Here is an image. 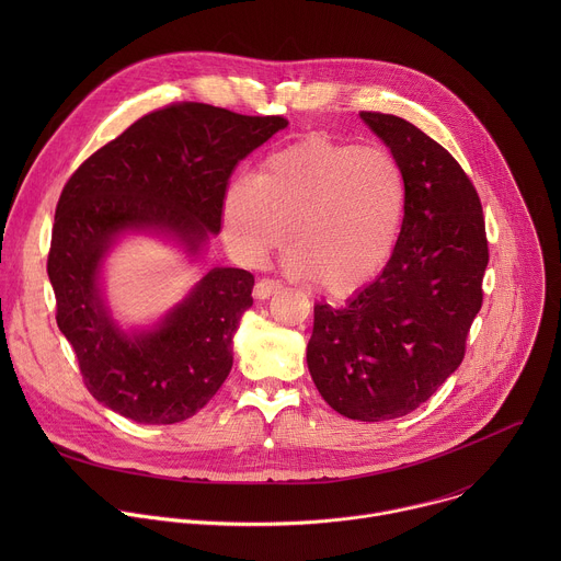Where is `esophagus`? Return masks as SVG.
I'll use <instances>...</instances> for the list:
<instances>
[{
    "mask_svg": "<svg viewBox=\"0 0 561 561\" xmlns=\"http://www.w3.org/2000/svg\"><path fill=\"white\" fill-rule=\"evenodd\" d=\"M279 288H282V282H279V279H268V277H264V279H260V282L255 284L253 295H255L257 299H268V297L275 295Z\"/></svg>",
    "mask_w": 561,
    "mask_h": 561,
    "instance_id": "34e87169",
    "label": "esophagus"
}]
</instances>
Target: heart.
Instances as JSON below:
<instances>
[{
    "label": "heart",
    "instance_id": "b5f03b06",
    "mask_svg": "<svg viewBox=\"0 0 561 561\" xmlns=\"http://www.w3.org/2000/svg\"><path fill=\"white\" fill-rule=\"evenodd\" d=\"M407 195V175L386 148L312 133L271 152L255 180L226 186L221 228L249 264L279 249L290 228V271L331 297H351L392 260Z\"/></svg>",
    "mask_w": 561,
    "mask_h": 561
}]
</instances>
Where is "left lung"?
<instances>
[{"instance_id":"8db88e82","label":"left lung","mask_w":561,"mask_h":561,"mask_svg":"<svg viewBox=\"0 0 561 561\" xmlns=\"http://www.w3.org/2000/svg\"><path fill=\"white\" fill-rule=\"evenodd\" d=\"M407 175L392 260L346 306L314 304L310 377L340 415L404 417L457 370L484 301L489 239L479 195L457 159L411 122L362 111Z\"/></svg>"}]
</instances>
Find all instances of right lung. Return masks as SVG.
I'll use <instances>...</instances> for the list:
<instances>
[{
    "instance_id": "1",
    "label": "right lung",
    "mask_w": 561,
    "mask_h": 561,
    "mask_svg": "<svg viewBox=\"0 0 561 561\" xmlns=\"http://www.w3.org/2000/svg\"><path fill=\"white\" fill-rule=\"evenodd\" d=\"M286 126L282 115L171 104L130 124L66 182L48 251L55 319L106 409L137 424L184 422L228 377L230 337L253 306L249 271L213 268L157 329L128 335L104 306L100 268L124 230L169 232L195 255L221 230L234 167Z\"/></svg>"
}]
</instances>
